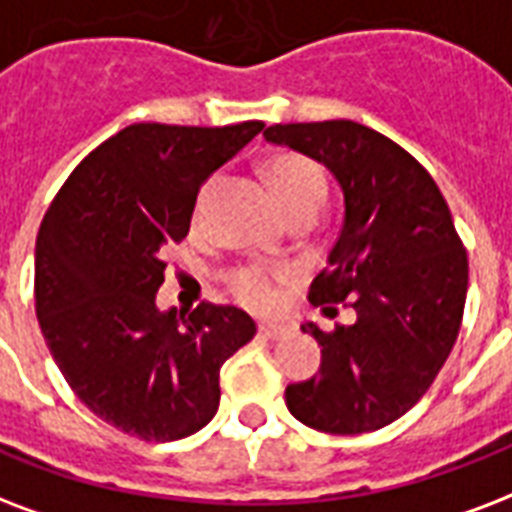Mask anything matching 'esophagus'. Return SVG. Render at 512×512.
Here are the masks:
<instances>
[{
  "label": "esophagus",
  "mask_w": 512,
  "mask_h": 512,
  "mask_svg": "<svg viewBox=\"0 0 512 512\" xmlns=\"http://www.w3.org/2000/svg\"><path fill=\"white\" fill-rule=\"evenodd\" d=\"M257 333H260V338H268V341H279V338H284V335H287V327H282V325H260V327H257Z\"/></svg>",
  "instance_id": "1"
}]
</instances>
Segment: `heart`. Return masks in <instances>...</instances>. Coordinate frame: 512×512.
I'll list each match as a JSON object with an SVG mask.
<instances>
[{
  "label": "heart",
  "mask_w": 512,
  "mask_h": 512,
  "mask_svg": "<svg viewBox=\"0 0 512 512\" xmlns=\"http://www.w3.org/2000/svg\"><path fill=\"white\" fill-rule=\"evenodd\" d=\"M268 182L276 195V201L282 206V212H292L298 206L322 204L325 198V177L317 169V163H311L303 155H279L268 163ZM212 190V182L201 190L198 201H195L193 220H201L204 214L206 195ZM284 276H268L260 268H244L236 273L233 279V290L244 303L255 308H273L282 298Z\"/></svg>",
  "instance_id": "b5f03b06"
}]
</instances>
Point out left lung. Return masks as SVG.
Here are the masks:
<instances>
[{
    "label": "left lung",
    "instance_id": "1",
    "mask_svg": "<svg viewBox=\"0 0 512 512\" xmlns=\"http://www.w3.org/2000/svg\"><path fill=\"white\" fill-rule=\"evenodd\" d=\"M322 163L341 185L343 225L308 300H351L354 325L306 322L322 370L284 392L306 427L360 435L419 403L454 349L467 298V252L446 198L413 155L354 120L287 123L265 131Z\"/></svg>",
    "mask_w": 512,
    "mask_h": 512
}]
</instances>
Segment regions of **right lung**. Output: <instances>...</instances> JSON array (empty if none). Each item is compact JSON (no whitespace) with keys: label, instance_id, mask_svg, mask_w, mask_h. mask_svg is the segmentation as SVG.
I'll use <instances>...</instances> for the list:
<instances>
[{"label":"right lung","instance_id":"obj_1","mask_svg":"<svg viewBox=\"0 0 512 512\" xmlns=\"http://www.w3.org/2000/svg\"><path fill=\"white\" fill-rule=\"evenodd\" d=\"M263 128H123L72 171L39 225L42 335L74 395L126 435L169 443L206 427L222 362L257 333L241 308L177 314L155 292L163 249L187 236L201 185Z\"/></svg>","mask_w":512,"mask_h":512}]
</instances>
